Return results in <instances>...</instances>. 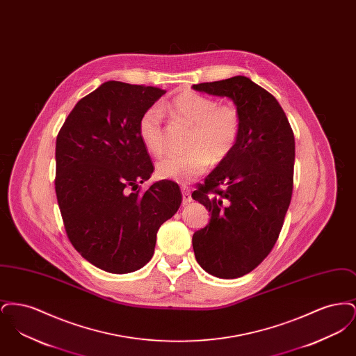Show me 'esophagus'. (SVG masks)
Returning a JSON list of instances; mask_svg holds the SVG:
<instances>
[{"label":"esophagus","mask_w":356,"mask_h":356,"mask_svg":"<svg viewBox=\"0 0 356 356\" xmlns=\"http://www.w3.org/2000/svg\"><path fill=\"white\" fill-rule=\"evenodd\" d=\"M181 192H183V204H188L192 202V196H191V191L186 186H181Z\"/></svg>","instance_id":"esophagus-1"}]
</instances>
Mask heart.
Wrapping results in <instances>:
<instances>
[{
  "instance_id": "heart-1",
  "label": "heart",
  "mask_w": 356,
  "mask_h": 356,
  "mask_svg": "<svg viewBox=\"0 0 356 356\" xmlns=\"http://www.w3.org/2000/svg\"><path fill=\"white\" fill-rule=\"evenodd\" d=\"M164 109L172 119L192 125L188 138L191 151L163 157L156 165L159 177L189 183L208 170L212 161L221 163L236 148L241 134V118L234 105L219 104L209 96L186 90ZM137 131L148 152L160 156L165 151L160 108L151 106L143 112Z\"/></svg>"
}]
</instances>
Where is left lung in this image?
I'll return each mask as SVG.
<instances>
[{"label": "left lung", "mask_w": 356, "mask_h": 356, "mask_svg": "<svg viewBox=\"0 0 356 356\" xmlns=\"http://www.w3.org/2000/svg\"><path fill=\"white\" fill-rule=\"evenodd\" d=\"M192 88L229 97L241 118L236 148L192 193L211 212L208 225L192 237L197 263L216 277L235 279L268 256L282 231L293 188L295 137L280 104L248 77Z\"/></svg>", "instance_id": "8db88e82"}]
</instances>
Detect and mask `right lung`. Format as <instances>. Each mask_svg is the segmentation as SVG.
I'll list each match as a JSON object with an SVG mask.
<instances>
[{
	"label": "right lung",
	"instance_id": "obj_1",
	"mask_svg": "<svg viewBox=\"0 0 356 356\" xmlns=\"http://www.w3.org/2000/svg\"><path fill=\"white\" fill-rule=\"evenodd\" d=\"M164 89L106 81L72 109L56 141V196L74 250L111 273L144 267L156 234L181 204L175 181L152 175L137 122Z\"/></svg>",
	"mask_w": 356,
	"mask_h": 356
}]
</instances>
